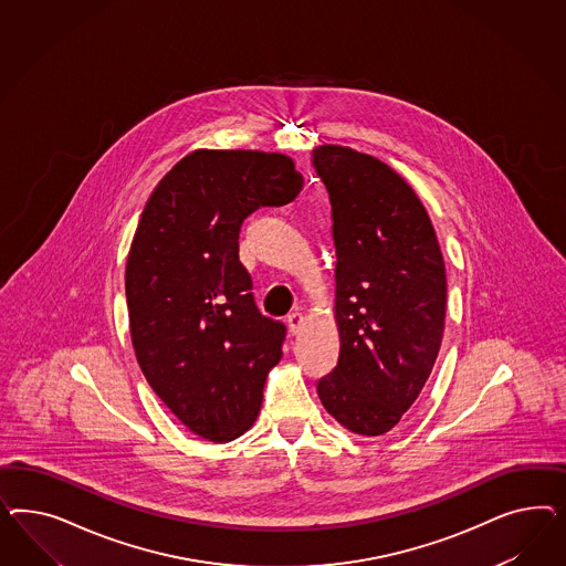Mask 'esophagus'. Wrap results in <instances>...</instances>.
<instances>
[{
  "label": "esophagus",
  "mask_w": 566,
  "mask_h": 566,
  "mask_svg": "<svg viewBox=\"0 0 566 566\" xmlns=\"http://www.w3.org/2000/svg\"><path fill=\"white\" fill-rule=\"evenodd\" d=\"M286 324H289V332H291L292 336H296L305 326V319H303V315L298 311H294V313L286 317Z\"/></svg>",
  "instance_id": "esophagus-1"
}]
</instances>
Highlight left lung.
Wrapping results in <instances>:
<instances>
[{
	"mask_svg": "<svg viewBox=\"0 0 566 566\" xmlns=\"http://www.w3.org/2000/svg\"><path fill=\"white\" fill-rule=\"evenodd\" d=\"M332 203L338 365L317 381L326 411L359 436L395 428L421 395L444 336L446 268L433 223L388 164L319 145Z\"/></svg>",
	"mask_w": 566,
	"mask_h": 566,
	"instance_id": "1",
	"label": "left lung"
}]
</instances>
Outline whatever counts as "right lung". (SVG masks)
Returning <instances> with one entry per match:
<instances>
[{
  "label": "right lung",
  "mask_w": 566,
  "mask_h": 566,
  "mask_svg": "<svg viewBox=\"0 0 566 566\" xmlns=\"http://www.w3.org/2000/svg\"><path fill=\"white\" fill-rule=\"evenodd\" d=\"M303 189L289 155L197 149L155 187L126 259L138 365L155 395L209 442L258 419L286 327L259 313L239 259L240 226Z\"/></svg>",
  "instance_id": "obj_1"
}]
</instances>
